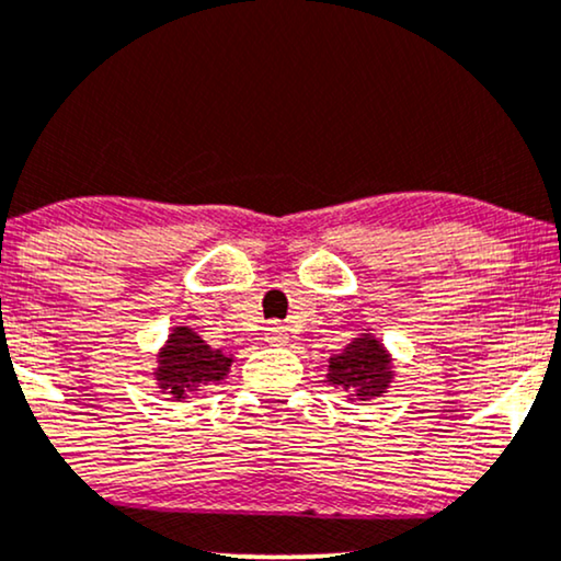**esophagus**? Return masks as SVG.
<instances>
[{
  "label": "esophagus",
  "mask_w": 561,
  "mask_h": 561,
  "mask_svg": "<svg viewBox=\"0 0 561 561\" xmlns=\"http://www.w3.org/2000/svg\"><path fill=\"white\" fill-rule=\"evenodd\" d=\"M264 339L268 344H282V342H287V329L285 325H282L279 321H272L264 329Z\"/></svg>",
  "instance_id": "esophagus-1"
}]
</instances>
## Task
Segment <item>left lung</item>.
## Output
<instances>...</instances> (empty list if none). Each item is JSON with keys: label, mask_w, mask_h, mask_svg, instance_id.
Masks as SVG:
<instances>
[{"label": "left lung", "mask_w": 561, "mask_h": 561, "mask_svg": "<svg viewBox=\"0 0 561 561\" xmlns=\"http://www.w3.org/2000/svg\"><path fill=\"white\" fill-rule=\"evenodd\" d=\"M391 378V354L370 333L346 344L342 354H333L329 359V373H325V382L344 388L359 401H370L375 396L386 393Z\"/></svg>", "instance_id": "8db88e82"}]
</instances>
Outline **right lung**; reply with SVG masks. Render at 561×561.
<instances>
[{"label": "right lung", "mask_w": 561, "mask_h": 561, "mask_svg": "<svg viewBox=\"0 0 561 561\" xmlns=\"http://www.w3.org/2000/svg\"><path fill=\"white\" fill-rule=\"evenodd\" d=\"M232 357L196 336L186 325H179L168 336V344L158 354V378L162 391H168L173 399H186L188 391H198L209 382H219L228 375Z\"/></svg>", "instance_id": "1"}]
</instances>
